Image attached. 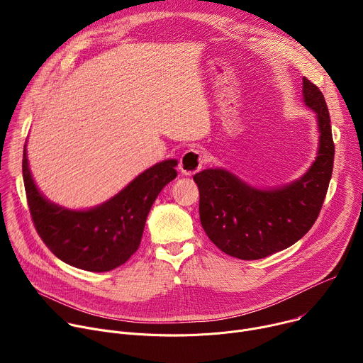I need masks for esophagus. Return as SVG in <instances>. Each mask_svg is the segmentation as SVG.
<instances>
[{"label":"esophagus","instance_id":"1","mask_svg":"<svg viewBox=\"0 0 363 363\" xmlns=\"http://www.w3.org/2000/svg\"><path fill=\"white\" fill-rule=\"evenodd\" d=\"M203 162H205L203 155L199 150L189 149L182 155V158L179 161V171L182 172V175L191 177L202 168Z\"/></svg>","mask_w":363,"mask_h":363}]
</instances>
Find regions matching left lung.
I'll return each instance as SVG.
<instances>
[{"instance_id": "8db88e82", "label": "left lung", "mask_w": 363, "mask_h": 363, "mask_svg": "<svg viewBox=\"0 0 363 363\" xmlns=\"http://www.w3.org/2000/svg\"><path fill=\"white\" fill-rule=\"evenodd\" d=\"M303 101L318 116L319 152L297 181L257 189L225 169L194 175L199 189V220L208 238L225 254L258 260L298 241L319 217L333 171L335 143L323 93L303 77Z\"/></svg>"}]
</instances>
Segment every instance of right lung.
<instances>
[{
	"instance_id": "obj_1",
	"label": "right lung",
	"mask_w": 363,
	"mask_h": 363,
	"mask_svg": "<svg viewBox=\"0 0 363 363\" xmlns=\"http://www.w3.org/2000/svg\"><path fill=\"white\" fill-rule=\"evenodd\" d=\"M177 164L168 160L153 165L109 201L87 211H73L40 194L24 146L23 178L34 227L62 262L93 273L113 270L136 252L150 206L162 188L177 178Z\"/></svg>"
}]
</instances>
